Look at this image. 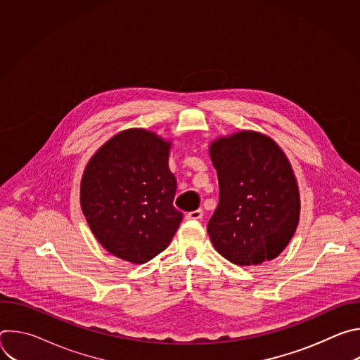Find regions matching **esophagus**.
Here are the masks:
<instances>
[{
    "label": "esophagus",
    "instance_id": "obj_1",
    "mask_svg": "<svg viewBox=\"0 0 360 360\" xmlns=\"http://www.w3.org/2000/svg\"><path fill=\"white\" fill-rule=\"evenodd\" d=\"M202 217H203V212H202V210H196V211L188 212V214L185 215V218H186V219H193V221L202 219Z\"/></svg>",
    "mask_w": 360,
    "mask_h": 360
}]
</instances>
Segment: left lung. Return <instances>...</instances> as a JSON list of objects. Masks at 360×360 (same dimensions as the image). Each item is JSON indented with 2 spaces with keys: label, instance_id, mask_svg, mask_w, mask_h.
Returning <instances> with one entry per match:
<instances>
[{
  "label": "left lung",
  "instance_id": "obj_1",
  "mask_svg": "<svg viewBox=\"0 0 360 360\" xmlns=\"http://www.w3.org/2000/svg\"><path fill=\"white\" fill-rule=\"evenodd\" d=\"M219 203L208 222L215 249L239 266L272 261L290 242L300 214L292 165L265 134L239 131L211 142Z\"/></svg>",
  "mask_w": 360,
  "mask_h": 360
}]
</instances>
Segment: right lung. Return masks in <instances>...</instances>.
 I'll return each instance as SVG.
<instances>
[{
  "instance_id": "obj_1",
  "label": "right lung",
  "mask_w": 360,
  "mask_h": 360,
  "mask_svg": "<svg viewBox=\"0 0 360 360\" xmlns=\"http://www.w3.org/2000/svg\"><path fill=\"white\" fill-rule=\"evenodd\" d=\"M169 149L171 141L155 132L125 129L94 153L81 179V208L94 236L134 265L165 250L182 221L172 205Z\"/></svg>"
}]
</instances>
